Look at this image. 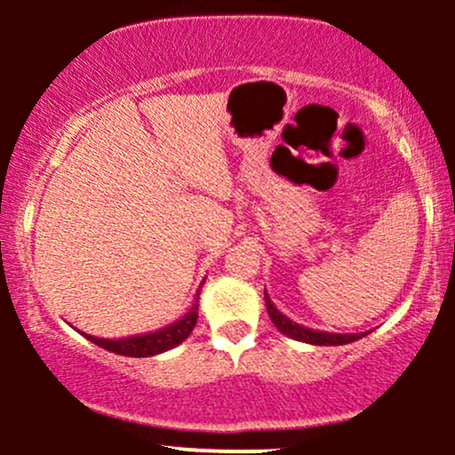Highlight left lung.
I'll return each instance as SVG.
<instances>
[{"label": "left lung", "mask_w": 455, "mask_h": 455, "mask_svg": "<svg viewBox=\"0 0 455 455\" xmlns=\"http://www.w3.org/2000/svg\"><path fill=\"white\" fill-rule=\"evenodd\" d=\"M264 299H266V310H268L270 321L275 323V328L279 332H283L286 337L297 339V341H304V343H313V346H343V343H352L356 339L365 337V332L359 334H334V332H321V330H313V328H306V325L295 323L292 319H288L286 315L279 313L275 308V304L270 301V297L266 295L264 291Z\"/></svg>", "instance_id": "1"}]
</instances>
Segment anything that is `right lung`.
Returning <instances> with one entry per match:
<instances>
[{
    "label": "right lung",
    "instance_id": "right-lung-1",
    "mask_svg": "<svg viewBox=\"0 0 455 455\" xmlns=\"http://www.w3.org/2000/svg\"><path fill=\"white\" fill-rule=\"evenodd\" d=\"M198 297L200 292L196 295V304L191 306V310L187 313L182 319L173 321L172 325L163 330H156V332L149 334H139V337H127V339H99L92 337V334H85L92 343H96L99 347H105V350L114 352V355H123V356H154L160 355V352H167L172 347L180 346L187 337L191 334V330L196 328V321H198Z\"/></svg>",
    "mask_w": 455,
    "mask_h": 455
}]
</instances>
